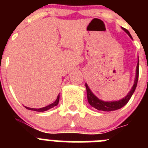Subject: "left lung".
I'll return each instance as SVG.
<instances>
[{"instance_id": "1", "label": "left lung", "mask_w": 148, "mask_h": 148, "mask_svg": "<svg viewBox=\"0 0 148 148\" xmlns=\"http://www.w3.org/2000/svg\"><path fill=\"white\" fill-rule=\"evenodd\" d=\"M122 29L130 37V38H132L131 35L130 34L129 31L126 29L123 28ZM133 39V38H132ZM139 61L138 60V64H137L136 66V78L135 82L133 84V86L132 87L131 90H130L129 93L125 96V98H123L122 99L119 101H104L100 100L99 99H98L95 95L92 92V91L90 90V89L89 88L87 84H85L86 89H87V100H88V102L90 105L92 106V108L97 109L98 110L101 111H113L116 110H119L120 108H121L122 107L125 105L129 101V100L130 99L131 96L133 95V92L135 91L136 87L137 86V82H138V72H139Z\"/></svg>"}]
</instances>
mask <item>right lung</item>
<instances>
[{"instance_id": "obj_1", "label": "right lung", "mask_w": 148, "mask_h": 148, "mask_svg": "<svg viewBox=\"0 0 148 148\" xmlns=\"http://www.w3.org/2000/svg\"><path fill=\"white\" fill-rule=\"evenodd\" d=\"M59 97H60V95H58V97H57V99H56V100L54 102L52 103V104H49V105L46 106V107H44V108H38V109H36V108H27V107H25V108H27V110H30L37 111V112H44V111L48 110L51 109V108H54V107H56V106L58 105V102H59Z\"/></svg>"}]
</instances>
